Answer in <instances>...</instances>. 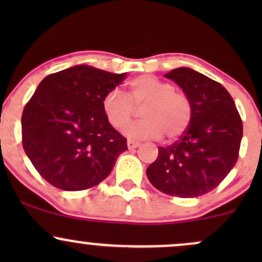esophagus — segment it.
I'll list each match as a JSON object with an SVG mask.
<instances>
[{"label":"esophagus","instance_id":"obj_1","mask_svg":"<svg viewBox=\"0 0 262 262\" xmlns=\"http://www.w3.org/2000/svg\"><path fill=\"white\" fill-rule=\"evenodd\" d=\"M127 145H128V149H135V148H138V146L140 145V143L139 141H134V140H130L129 139L128 141H127Z\"/></svg>","mask_w":262,"mask_h":262}]
</instances>
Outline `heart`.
<instances>
[{
    "label": "heart",
    "instance_id": "b5f03b06",
    "mask_svg": "<svg viewBox=\"0 0 262 262\" xmlns=\"http://www.w3.org/2000/svg\"><path fill=\"white\" fill-rule=\"evenodd\" d=\"M102 108L108 123L118 130L127 127L137 110H141L143 121L125 129V134L135 139H159L165 135L167 140H175L188 129L193 112L187 93L150 75L129 82V97L118 89L108 91Z\"/></svg>",
    "mask_w": 262,
    "mask_h": 262
}]
</instances>
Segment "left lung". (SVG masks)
<instances>
[{
    "label": "left lung",
    "mask_w": 262,
    "mask_h": 262,
    "mask_svg": "<svg viewBox=\"0 0 262 262\" xmlns=\"http://www.w3.org/2000/svg\"><path fill=\"white\" fill-rule=\"evenodd\" d=\"M187 93L192 121L179 140L159 146L146 169L149 181L169 196L200 197L227 177L239 158L243 122L230 93L217 81L188 68L165 75Z\"/></svg>",
    "instance_id": "8db88e82"
}]
</instances>
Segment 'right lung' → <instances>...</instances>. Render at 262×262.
I'll return each mask as SVG.
<instances>
[{"label": "right lung", "instance_id": "right-lung-1", "mask_svg": "<svg viewBox=\"0 0 262 262\" xmlns=\"http://www.w3.org/2000/svg\"><path fill=\"white\" fill-rule=\"evenodd\" d=\"M125 79L89 65L48 75L22 113V144L47 182L82 191L103 181L127 139L104 116V95Z\"/></svg>", "mask_w": 262, "mask_h": 262}]
</instances>
